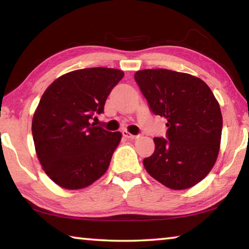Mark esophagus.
Wrapping results in <instances>:
<instances>
[{
  "mask_svg": "<svg viewBox=\"0 0 249 249\" xmlns=\"http://www.w3.org/2000/svg\"><path fill=\"white\" fill-rule=\"evenodd\" d=\"M122 134H123V136L126 137V139H131V140H136L140 137V135H133V134H131V133H128L127 131H123L122 132Z\"/></svg>",
  "mask_w": 249,
  "mask_h": 249,
  "instance_id": "obj_1",
  "label": "esophagus"
}]
</instances>
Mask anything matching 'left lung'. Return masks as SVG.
Listing matches in <instances>:
<instances>
[{
    "label": "left lung",
    "mask_w": 249,
    "mask_h": 249,
    "mask_svg": "<svg viewBox=\"0 0 249 249\" xmlns=\"http://www.w3.org/2000/svg\"><path fill=\"white\" fill-rule=\"evenodd\" d=\"M148 107L166 118L165 139L143 160L151 177L173 190L194 187L211 171L219 152L222 116L219 104L200 78L168 69L135 72Z\"/></svg>",
    "instance_id": "8db88e82"
}]
</instances>
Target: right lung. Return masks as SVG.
I'll use <instances>...</instances> for the list:
<instances>
[{
	"instance_id": "add662e5",
	"label": "right lung",
	"mask_w": 249,
	"mask_h": 249,
	"mask_svg": "<svg viewBox=\"0 0 249 249\" xmlns=\"http://www.w3.org/2000/svg\"><path fill=\"white\" fill-rule=\"evenodd\" d=\"M124 77L122 70L86 68L55 79L43 92L32 120L36 152L47 176L60 187H88L108 169L120 132L90 123L112 89Z\"/></svg>"
}]
</instances>
